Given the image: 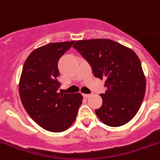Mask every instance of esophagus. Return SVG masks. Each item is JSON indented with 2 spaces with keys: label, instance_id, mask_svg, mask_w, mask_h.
<instances>
[{
  "label": "esophagus",
  "instance_id": "1",
  "mask_svg": "<svg viewBox=\"0 0 160 160\" xmlns=\"http://www.w3.org/2000/svg\"><path fill=\"white\" fill-rule=\"evenodd\" d=\"M83 96L84 97V98H88V97L90 96V94H83Z\"/></svg>",
  "mask_w": 160,
  "mask_h": 160
}]
</instances>
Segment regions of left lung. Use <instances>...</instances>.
I'll return each mask as SVG.
<instances>
[{
    "label": "left lung",
    "instance_id": "obj_1",
    "mask_svg": "<svg viewBox=\"0 0 160 160\" xmlns=\"http://www.w3.org/2000/svg\"><path fill=\"white\" fill-rule=\"evenodd\" d=\"M92 67L95 77L105 79L102 104L95 110L106 125L118 127L133 118L141 107L146 80L141 61L130 49L110 39L77 41L73 46Z\"/></svg>",
    "mask_w": 160,
    "mask_h": 160
}]
</instances>
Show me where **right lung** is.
I'll use <instances>...</instances> for the list:
<instances>
[{"instance_id": "right-lung-1", "label": "right lung", "mask_w": 160, "mask_h": 160, "mask_svg": "<svg viewBox=\"0 0 160 160\" xmlns=\"http://www.w3.org/2000/svg\"><path fill=\"white\" fill-rule=\"evenodd\" d=\"M75 41L45 45L31 52L23 65L19 92L30 117L46 130L63 132L74 122L81 94L58 93V63Z\"/></svg>"}]
</instances>
